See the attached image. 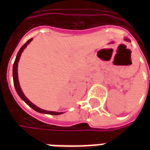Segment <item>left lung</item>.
<instances>
[{"mask_svg":"<svg viewBox=\"0 0 150 150\" xmlns=\"http://www.w3.org/2000/svg\"><path fill=\"white\" fill-rule=\"evenodd\" d=\"M125 40H126V41H128V42H130V40L128 39V38H125Z\"/></svg>","mask_w":150,"mask_h":150,"instance_id":"1","label":"left lung"}]
</instances>
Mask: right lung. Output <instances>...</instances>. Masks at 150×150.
<instances>
[{
  "label": "right lung",
  "mask_w": 150,
  "mask_h": 150,
  "mask_svg": "<svg viewBox=\"0 0 150 150\" xmlns=\"http://www.w3.org/2000/svg\"><path fill=\"white\" fill-rule=\"evenodd\" d=\"M33 40V38L28 40L26 43H25L23 46H21V49L19 50L18 54H17V57H16V59H15L14 63H13V84H14L15 89H16V91L18 94V96H20L21 100L25 102V104H27L30 108H32L34 110H35L38 112L40 113H44V114H50V115H60V114H62L63 112H51V111H46L44 110V109H42L40 108L37 107L35 104H34L32 102L28 100L26 96H25L23 91H21V88L20 87V83H19V80H18V62H19V59H20V57L21 55V53L23 52V50L25 49V47L27 46V45H29L30 42Z\"/></svg>",
  "instance_id": "right-lung-1"
}]
</instances>
